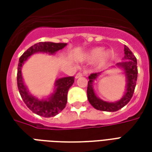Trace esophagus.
I'll use <instances>...</instances> for the list:
<instances>
[{
	"label": "esophagus",
	"mask_w": 152,
	"mask_h": 152,
	"mask_svg": "<svg viewBox=\"0 0 152 152\" xmlns=\"http://www.w3.org/2000/svg\"><path fill=\"white\" fill-rule=\"evenodd\" d=\"M84 76V73L78 72L76 75V79H78V78H80V77H81V76Z\"/></svg>",
	"instance_id": "34e87169"
}]
</instances>
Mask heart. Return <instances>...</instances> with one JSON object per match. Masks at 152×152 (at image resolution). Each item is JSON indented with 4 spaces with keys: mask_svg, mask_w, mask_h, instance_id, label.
<instances>
[{
    "mask_svg": "<svg viewBox=\"0 0 152 152\" xmlns=\"http://www.w3.org/2000/svg\"><path fill=\"white\" fill-rule=\"evenodd\" d=\"M111 58V53L109 51H104L102 48H94L93 50H89V52L85 54V58L89 61H94L98 60L99 64L102 66L107 63Z\"/></svg>",
    "mask_w": 152,
    "mask_h": 152,
    "instance_id": "obj_1",
    "label": "heart"
}]
</instances>
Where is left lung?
I'll use <instances>...</instances> for the list:
<instances>
[{
    "mask_svg": "<svg viewBox=\"0 0 152 152\" xmlns=\"http://www.w3.org/2000/svg\"><path fill=\"white\" fill-rule=\"evenodd\" d=\"M124 57L123 59L124 61L116 63V66L124 70L127 83H126V91L124 93V96L119 101L115 102H108L98 98L93 88V84L98 78V76L100 75V72L92 73L89 76L87 97L89 103L97 110L102 112H116L122 107H124L133 97L137 78V58L126 45H124Z\"/></svg>",
    "mask_w": 152,
    "mask_h": 152,
    "instance_id": "left-lung-1",
    "label": "left lung"
}]
</instances>
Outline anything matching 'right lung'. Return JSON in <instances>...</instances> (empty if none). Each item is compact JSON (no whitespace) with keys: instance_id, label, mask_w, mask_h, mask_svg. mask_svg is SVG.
Returning <instances> with one entry per match:
<instances>
[{"instance_id":"add662e5","label":"right lung","mask_w":152,"mask_h":152,"mask_svg":"<svg viewBox=\"0 0 152 152\" xmlns=\"http://www.w3.org/2000/svg\"><path fill=\"white\" fill-rule=\"evenodd\" d=\"M66 43L39 42L35 44L23 53L18 61L17 84L22 99L31 112L43 117H53L62 112L67 102V92L74 83V76L59 78L55 81L54 90L47 99H38L28 92L22 76V66L29 57L36 53H46L53 54L66 46Z\"/></svg>"}]
</instances>
